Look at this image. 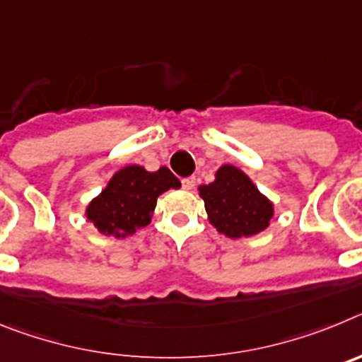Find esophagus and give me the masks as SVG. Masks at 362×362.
<instances>
[{
	"mask_svg": "<svg viewBox=\"0 0 362 362\" xmlns=\"http://www.w3.org/2000/svg\"><path fill=\"white\" fill-rule=\"evenodd\" d=\"M181 183H183L185 190H192V188L196 187V179H194V177H185L183 181H181Z\"/></svg>",
	"mask_w": 362,
	"mask_h": 362,
	"instance_id": "1",
	"label": "esophagus"
}]
</instances>
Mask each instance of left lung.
<instances>
[{"label":"left lung","instance_id":"obj_1","mask_svg":"<svg viewBox=\"0 0 362 362\" xmlns=\"http://www.w3.org/2000/svg\"><path fill=\"white\" fill-rule=\"evenodd\" d=\"M197 190L210 225L226 238H252L270 226L274 203L238 166H219L212 183L201 185Z\"/></svg>","mask_w":362,"mask_h":362}]
</instances>
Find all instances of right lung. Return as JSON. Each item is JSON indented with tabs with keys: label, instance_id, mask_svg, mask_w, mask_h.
I'll return each instance as SVG.
<instances>
[{
	"label": "right lung",
	"instance_id": "obj_1",
	"mask_svg": "<svg viewBox=\"0 0 362 362\" xmlns=\"http://www.w3.org/2000/svg\"><path fill=\"white\" fill-rule=\"evenodd\" d=\"M170 188H181V181L166 166L156 172L139 165L123 166L86 204L85 216L103 235H134L152 221L158 197Z\"/></svg>",
	"mask_w": 362,
	"mask_h": 362
}]
</instances>
